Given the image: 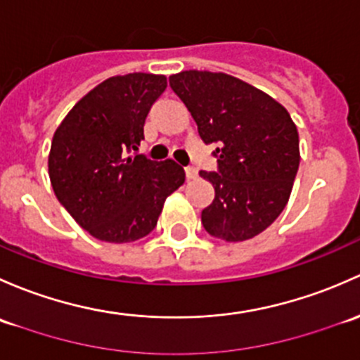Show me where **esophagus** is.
Listing matches in <instances>:
<instances>
[{"mask_svg": "<svg viewBox=\"0 0 360 360\" xmlns=\"http://www.w3.org/2000/svg\"><path fill=\"white\" fill-rule=\"evenodd\" d=\"M185 176H187V180H195L198 179V169L188 166V168H185Z\"/></svg>", "mask_w": 360, "mask_h": 360, "instance_id": "obj_1", "label": "esophagus"}]
</instances>
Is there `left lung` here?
Wrapping results in <instances>:
<instances>
[{"label": "left lung", "mask_w": 360, "mask_h": 360, "mask_svg": "<svg viewBox=\"0 0 360 360\" xmlns=\"http://www.w3.org/2000/svg\"><path fill=\"white\" fill-rule=\"evenodd\" d=\"M205 143H218V172H199L214 187L201 213L207 234L227 243L253 239L283 213L300 166L290 112L265 91L210 70L169 76Z\"/></svg>", "instance_id": "1"}]
</instances>
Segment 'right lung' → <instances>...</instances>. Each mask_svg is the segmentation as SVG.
<instances>
[{
    "label": "right lung",
    "instance_id": "add662e5",
    "mask_svg": "<svg viewBox=\"0 0 360 360\" xmlns=\"http://www.w3.org/2000/svg\"><path fill=\"white\" fill-rule=\"evenodd\" d=\"M162 74L114 76L88 91L51 140L48 175L60 205L94 237L131 243L154 231L166 198L185 181L172 159L136 154Z\"/></svg>",
    "mask_w": 360,
    "mask_h": 360
}]
</instances>
